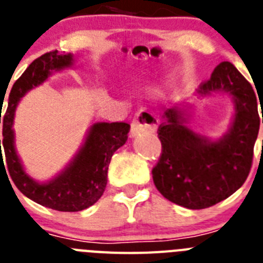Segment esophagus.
Here are the masks:
<instances>
[{"label":"esophagus","instance_id":"34e87169","mask_svg":"<svg viewBox=\"0 0 263 263\" xmlns=\"http://www.w3.org/2000/svg\"><path fill=\"white\" fill-rule=\"evenodd\" d=\"M157 128V120L149 111L141 108L139 109L131 124V136L135 138L144 132H155Z\"/></svg>","mask_w":263,"mask_h":263}]
</instances>
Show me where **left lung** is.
I'll return each mask as SVG.
<instances>
[{
	"label": "left lung",
	"instance_id": "obj_1",
	"mask_svg": "<svg viewBox=\"0 0 263 263\" xmlns=\"http://www.w3.org/2000/svg\"><path fill=\"white\" fill-rule=\"evenodd\" d=\"M213 93H228L234 104L229 129L220 139L212 140L189 127L188 103L166 109L157 132L163 151L152 170L155 185L166 200L188 209L209 208L232 196L252 168L261 122L252 84L232 63L221 62L197 97Z\"/></svg>",
	"mask_w": 263,
	"mask_h": 263
}]
</instances>
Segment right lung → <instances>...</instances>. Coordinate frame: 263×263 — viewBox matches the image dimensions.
<instances>
[{
	"label": "right lung",
	"mask_w": 263,
	"mask_h": 263,
	"mask_svg": "<svg viewBox=\"0 0 263 263\" xmlns=\"http://www.w3.org/2000/svg\"><path fill=\"white\" fill-rule=\"evenodd\" d=\"M72 65L74 55L70 52H58V50L36 58L13 84L8 109L1 119L4 139L0 140V161L4 163L2 145L5 152V172L8 171L15 186L27 198L59 212L83 211L102 197L107 185V171L111 157L116 149L125 144L129 132L127 123H93L88 128L82 147L55 177L40 182L27 175L15 151L13 123L18 102L31 88L47 81L54 72L62 71Z\"/></svg>",
	"instance_id": "obj_1"
}]
</instances>
